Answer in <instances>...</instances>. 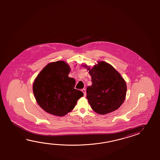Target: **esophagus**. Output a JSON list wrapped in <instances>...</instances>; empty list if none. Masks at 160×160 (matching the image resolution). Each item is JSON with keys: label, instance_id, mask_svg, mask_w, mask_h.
I'll return each instance as SVG.
<instances>
[{"label": "esophagus", "instance_id": "1", "mask_svg": "<svg viewBox=\"0 0 160 160\" xmlns=\"http://www.w3.org/2000/svg\"><path fill=\"white\" fill-rule=\"evenodd\" d=\"M82 92H83V94H84V96L86 97V90H85V88L82 89Z\"/></svg>", "mask_w": 160, "mask_h": 160}]
</instances>
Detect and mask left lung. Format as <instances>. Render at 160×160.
I'll return each mask as SVG.
<instances>
[{"mask_svg": "<svg viewBox=\"0 0 160 160\" xmlns=\"http://www.w3.org/2000/svg\"><path fill=\"white\" fill-rule=\"evenodd\" d=\"M92 77V85L86 89L87 99L95 112L104 115L114 112L124 102L126 97V82L112 66L98 62L90 68L85 65Z\"/></svg>", "mask_w": 160, "mask_h": 160, "instance_id": "obj_1", "label": "left lung"}]
</instances>
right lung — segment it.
<instances>
[{
	"label": "right lung",
	"instance_id": "obj_1",
	"mask_svg": "<svg viewBox=\"0 0 160 160\" xmlns=\"http://www.w3.org/2000/svg\"><path fill=\"white\" fill-rule=\"evenodd\" d=\"M70 72V66L65 62H55L46 66L35 79L34 97L46 112L65 116L83 96L82 92L74 88L75 79L68 77Z\"/></svg>",
	"mask_w": 160,
	"mask_h": 160
}]
</instances>
